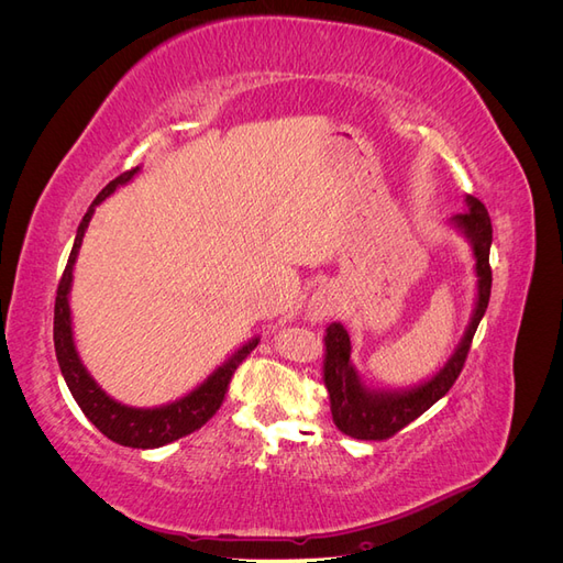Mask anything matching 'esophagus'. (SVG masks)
Here are the masks:
<instances>
[{
	"instance_id": "obj_1",
	"label": "esophagus",
	"mask_w": 563,
	"mask_h": 563,
	"mask_svg": "<svg viewBox=\"0 0 563 563\" xmlns=\"http://www.w3.org/2000/svg\"><path fill=\"white\" fill-rule=\"evenodd\" d=\"M338 310V298L331 291V288H319V291L312 294V298L305 305V319L310 323H321L329 317H333Z\"/></svg>"
}]
</instances>
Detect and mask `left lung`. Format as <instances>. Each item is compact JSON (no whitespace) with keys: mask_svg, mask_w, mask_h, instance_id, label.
I'll return each mask as SVG.
<instances>
[{"mask_svg":"<svg viewBox=\"0 0 563 563\" xmlns=\"http://www.w3.org/2000/svg\"><path fill=\"white\" fill-rule=\"evenodd\" d=\"M467 211L457 213L449 220V225L460 232L472 246L474 255V275H476V296L474 308L467 321V329L455 345L453 354L446 360L434 376L424 378L411 387H373L366 385L362 373L350 360L352 343L350 333L340 321H333L327 327L323 335V366L321 376L323 385L329 391L331 401V416L335 428L352 437V439H366V441H380L391 434H397L408 422H413L418 416L434 406L457 380L460 371L467 360V352L472 345V338L476 327L488 308L490 298V242H493V228L490 218L484 203L474 197H465Z\"/></svg>","mask_w":563,"mask_h":563,"instance_id":"8db88e82","label":"left lung"}]
</instances>
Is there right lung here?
Returning a JSON list of instances; mask_svg holds the SVG:
<instances>
[{"label": "right lung", "instance_id": "1", "mask_svg": "<svg viewBox=\"0 0 563 563\" xmlns=\"http://www.w3.org/2000/svg\"><path fill=\"white\" fill-rule=\"evenodd\" d=\"M139 174H141V166H135L131 172L117 176L112 183H108L106 190L93 199L89 211L81 218L70 258H67L63 279L58 284V294H56L54 345H56V360H58L63 378L67 383V389L73 391L81 413L87 416L100 432L122 446L159 449V446L172 444V441L185 434L199 430L201 424L218 411L220 404H223L234 368L246 360V354L258 345L261 338L255 335L246 340L244 345L236 347L223 364L216 366L209 376L203 378L197 387L187 391V395L159 406L147 408V406L122 404L114 397H110L108 391L96 383L89 368L84 366L75 345L73 310H70V291H73V277H75L73 272H75L77 255L84 242V234H87V228L91 223L98 203H103L117 187L131 183Z\"/></svg>", "mask_w": 563, "mask_h": 563}]
</instances>
